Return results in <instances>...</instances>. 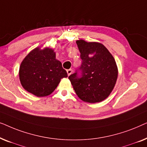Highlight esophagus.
Segmentation results:
<instances>
[{"instance_id":"1","label":"esophagus","mask_w":147,"mask_h":147,"mask_svg":"<svg viewBox=\"0 0 147 147\" xmlns=\"http://www.w3.org/2000/svg\"><path fill=\"white\" fill-rule=\"evenodd\" d=\"M72 72H73V70H72L71 69H67V75H68V76L71 75V74H72Z\"/></svg>"}]
</instances>
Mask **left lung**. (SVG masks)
Masks as SVG:
<instances>
[{
  "mask_svg": "<svg viewBox=\"0 0 147 147\" xmlns=\"http://www.w3.org/2000/svg\"><path fill=\"white\" fill-rule=\"evenodd\" d=\"M82 60L81 78L77 72L69 76L76 94L82 100L96 103L107 98L113 90L118 78L116 61L103 44L76 41Z\"/></svg>",
  "mask_w": 147,
  "mask_h": 147,
  "instance_id": "1",
  "label": "left lung"
}]
</instances>
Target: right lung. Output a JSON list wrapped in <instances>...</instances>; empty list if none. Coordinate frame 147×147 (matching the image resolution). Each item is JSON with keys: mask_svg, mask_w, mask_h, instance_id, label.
I'll use <instances>...</instances> for the list:
<instances>
[{"mask_svg": "<svg viewBox=\"0 0 147 147\" xmlns=\"http://www.w3.org/2000/svg\"><path fill=\"white\" fill-rule=\"evenodd\" d=\"M19 74L24 89L37 97L50 95L61 79L67 77L55 52L49 47H36L29 52L21 62Z\"/></svg>", "mask_w": 147, "mask_h": 147, "instance_id": "right-lung-1", "label": "right lung"}]
</instances>
